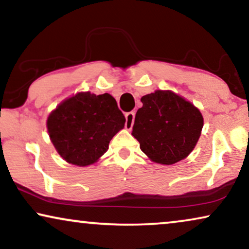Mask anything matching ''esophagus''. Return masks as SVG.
Segmentation results:
<instances>
[{"mask_svg":"<svg viewBox=\"0 0 249 249\" xmlns=\"http://www.w3.org/2000/svg\"><path fill=\"white\" fill-rule=\"evenodd\" d=\"M134 121H135V112H128L125 114V129L130 130L134 125Z\"/></svg>","mask_w":249,"mask_h":249,"instance_id":"1","label":"esophagus"}]
</instances>
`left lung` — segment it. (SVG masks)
<instances>
[{"instance_id": "1", "label": "left lung", "mask_w": 249, "mask_h": 249, "mask_svg": "<svg viewBox=\"0 0 249 249\" xmlns=\"http://www.w3.org/2000/svg\"><path fill=\"white\" fill-rule=\"evenodd\" d=\"M141 101L131 135L142 151L160 164L186 159L202 132L204 120L198 108L171 90H155Z\"/></svg>"}]
</instances>
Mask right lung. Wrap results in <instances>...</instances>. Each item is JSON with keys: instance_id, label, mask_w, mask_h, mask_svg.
<instances>
[{"instance_id": "right-lung-1", "label": "right lung", "mask_w": 249, "mask_h": 249, "mask_svg": "<svg viewBox=\"0 0 249 249\" xmlns=\"http://www.w3.org/2000/svg\"><path fill=\"white\" fill-rule=\"evenodd\" d=\"M125 118L110 94L89 91L67 98L51 112L47 131L57 153L71 164L86 166L108 149Z\"/></svg>"}]
</instances>
